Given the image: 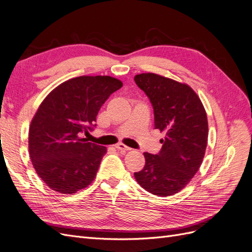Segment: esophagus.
Masks as SVG:
<instances>
[{
    "mask_svg": "<svg viewBox=\"0 0 252 252\" xmlns=\"http://www.w3.org/2000/svg\"><path fill=\"white\" fill-rule=\"evenodd\" d=\"M116 148H117L118 150H121V151H128V150H131V148H130V147L126 146V145H125V144H123V143H119V144H117V145H116Z\"/></svg>",
    "mask_w": 252,
    "mask_h": 252,
    "instance_id": "1",
    "label": "esophagus"
}]
</instances>
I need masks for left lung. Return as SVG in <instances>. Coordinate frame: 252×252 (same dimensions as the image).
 <instances>
[{"mask_svg": "<svg viewBox=\"0 0 252 252\" xmlns=\"http://www.w3.org/2000/svg\"><path fill=\"white\" fill-rule=\"evenodd\" d=\"M134 82L152 104L155 128L165 132L158 155L144 152V168L134 172L136 182L158 196L178 193L199 170L208 141V121L194 90L157 73H141Z\"/></svg>", "mask_w": 252, "mask_h": 252, "instance_id": "left-lung-1", "label": "left lung"}]
</instances>
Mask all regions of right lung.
Listing matches in <instances>:
<instances>
[{
    "label": "right lung",
    "instance_id": "1",
    "mask_svg": "<svg viewBox=\"0 0 252 252\" xmlns=\"http://www.w3.org/2000/svg\"><path fill=\"white\" fill-rule=\"evenodd\" d=\"M123 86L109 75H82L60 84L44 98L29 127L33 168L49 188L72 194L94 180L107 148L87 142L97 112Z\"/></svg>",
    "mask_w": 252,
    "mask_h": 252
}]
</instances>
